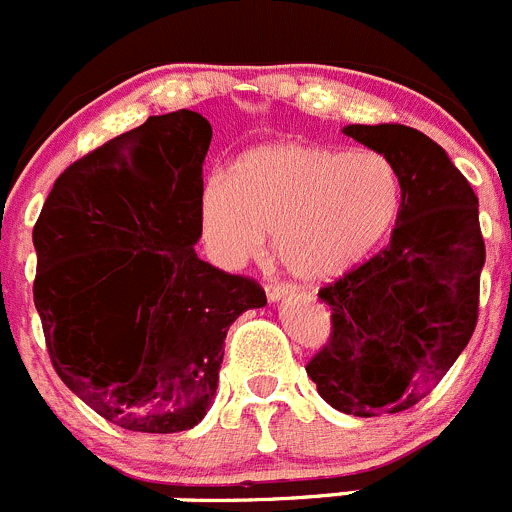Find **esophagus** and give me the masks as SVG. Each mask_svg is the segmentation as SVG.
Instances as JSON below:
<instances>
[{"label": "esophagus", "instance_id": "34e87169", "mask_svg": "<svg viewBox=\"0 0 512 512\" xmlns=\"http://www.w3.org/2000/svg\"><path fill=\"white\" fill-rule=\"evenodd\" d=\"M294 292V287H289V284H266V297L271 299V302H279V299L289 297V294Z\"/></svg>", "mask_w": 512, "mask_h": 512}]
</instances>
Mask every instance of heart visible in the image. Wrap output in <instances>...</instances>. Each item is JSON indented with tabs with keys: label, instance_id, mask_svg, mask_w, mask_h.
Wrapping results in <instances>:
<instances>
[{
	"label": "heart",
	"instance_id": "b5f03b06",
	"mask_svg": "<svg viewBox=\"0 0 512 512\" xmlns=\"http://www.w3.org/2000/svg\"><path fill=\"white\" fill-rule=\"evenodd\" d=\"M403 203L396 164L373 149L271 142L243 152L228 180L200 190V223L223 261L241 264L274 233L281 264L304 281H327L386 241Z\"/></svg>",
	"mask_w": 512,
	"mask_h": 512
}]
</instances>
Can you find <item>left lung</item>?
I'll list each match as a JSON object with an SVG mask.
<instances>
[{
	"instance_id": "1",
	"label": "left lung",
	"mask_w": 512,
	"mask_h": 512,
	"mask_svg": "<svg viewBox=\"0 0 512 512\" xmlns=\"http://www.w3.org/2000/svg\"><path fill=\"white\" fill-rule=\"evenodd\" d=\"M342 134L396 164L403 203L391 243L320 289L332 330L307 375L342 414H398L442 381L475 332L485 264L477 195L411 126L350 124Z\"/></svg>"
}]
</instances>
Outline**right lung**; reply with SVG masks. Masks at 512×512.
Segmentation results:
<instances>
[{
    "label": "right lung",
    "mask_w": 512,
    "mask_h": 512,
    "mask_svg": "<svg viewBox=\"0 0 512 512\" xmlns=\"http://www.w3.org/2000/svg\"><path fill=\"white\" fill-rule=\"evenodd\" d=\"M213 129L149 116L55 180L32 231L35 307L60 381L111 424L175 434L203 421L228 327L259 281L198 259Z\"/></svg>",
    "instance_id": "obj_1"
}]
</instances>
